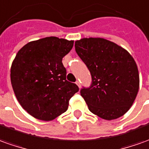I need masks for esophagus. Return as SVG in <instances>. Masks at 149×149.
Returning <instances> with one entry per match:
<instances>
[{"instance_id":"obj_1","label":"esophagus","mask_w":149,"mask_h":149,"mask_svg":"<svg viewBox=\"0 0 149 149\" xmlns=\"http://www.w3.org/2000/svg\"><path fill=\"white\" fill-rule=\"evenodd\" d=\"M75 84H76L78 85V87H79V88H81V84H80V82H79V81L77 80L76 82H75Z\"/></svg>"}]
</instances>
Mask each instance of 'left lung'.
<instances>
[{"instance_id":"left-lung-1","label":"left lung","mask_w":149,"mask_h":149,"mask_svg":"<svg viewBox=\"0 0 149 149\" xmlns=\"http://www.w3.org/2000/svg\"><path fill=\"white\" fill-rule=\"evenodd\" d=\"M75 51L92 75L80 90L89 110L105 120L118 118L135 101L139 91L137 65L126 49L102 38L75 41Z\"/></svg>"}]
</instances>
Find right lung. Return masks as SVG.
<instances>
[{"mask_svg": "<svg viewBox=\"0 0 149 149\" xmlns=\"http://www.w3.org/2000/svg\"><path fill=\"white\" fill-rule=\"evenodd\" d=\"M73 40L51 36L29 42L17 53L10 79L19 104L29 114L51 121L68 109L79 87L66 80L62 58L71 50Z\"/></svg>", "mask_w": 149, "mask_h": 149, "instance_id": "1", "label": "right lung"}]
</instances>
